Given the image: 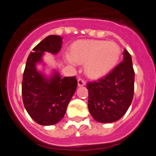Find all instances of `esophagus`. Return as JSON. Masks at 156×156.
<instances>
[{"mask_svg": "<svg viewBox=\"0 0 156 156\" xmlns=\"http://www.w3.org/2000/svg\"><path fill=\"white\" fill-rule=\"evenodd\" d=\"M84 85H85L84 80L81 79V78L78 79V86H79V87H82V86H84Z\"/></svg>", "mask_w": 156, "mask_h": 156, "instance_id": "34e87169", "label": "esophagus"}]
</instances>
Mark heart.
Here are the masks:
<instances>
[{
  "label": "heart",
  "mask_w": 156,
  "mask_h": 156,
  "mask_svg": "<svg viewBox=\"0 0 156 156\" xmlns=\"http://www.w3.org/2000/svg\"><path fill=\"white\" fill-rule=\"evenodd\" d=\"M120 56V48L114 42L104 41H80L67 53L66 59L69 64L76 66L85 63V73L90 78H99L113 69Z\"/></svg>",
  "instance_id": "obj_1"
}]
</instances>
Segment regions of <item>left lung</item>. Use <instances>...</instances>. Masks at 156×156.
Listing matches in <instances>:
<instances>
[{
    "mask_svg": "<svg viewBox=\"0 0 156 156\" xmlns=\"http://www.w3.org/2000/svg\"><path fill=\"white\" fill-rule=\"evenodd\" d=\"M88 108L97 122L108 123L122 118L131 104L134 90V70L126 50L123 60L97 82L88 83Z\"/></svg>",
    "mask_w": 156,
    "mask_h": 156,
    "instance_id": "obj_1",
    "label": "left lung"
}]
</instances>
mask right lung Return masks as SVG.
<instances>
[{
	"instance_id": "add662e5",
	"label": "right lung",
	"mask_w": 156,
	"mask_h": 156,
	"mask_svg": "<svg viewBox=\"0 0 156 156\" xmlns=\"http://www.w3.org/2000/svg\"><path fill=\"white\" fill-rule=\"evenodd\" d=\"M62 44L60 36L44 38L30 52L23 73L22 94L25 108L32 119L43 126L55 125L62 119L76 90L75 76L62 78L56 70L48 76L37 69V64L44 63V52L56 55Z\"/></svg>"
}]
</instances>
